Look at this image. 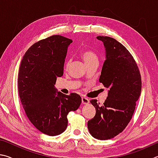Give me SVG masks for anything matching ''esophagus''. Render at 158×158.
Returning a JSON list of instances; mask_svg holds the SVG:
<instances>
[{"label": "esophagus", "instance_id": "1", "mask_svg": "<svg viewBox=\"0 0 158 158\" xmlns=\"http://www.w3.org/2000/svg\"><path fill=\"white\" fill-rule=\"evenodd\" d=\"M82 104L86 105L89 103V100L86 97H82Z\"/></svg>", "mask_w": 158, "mask_h": 158}]
</instances>
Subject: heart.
<instances>
[{
  "instance_id": "1",
  "label": "heart",
  "mask_w": 158,
  "mask_h": 158,
  "mask_svg": "<svg viewBox=\"0 0 158 158\" xmlns=\"http://www.w3.org/2000/svg\"><path fill=\"white\" fill-rule=\"evenodd\" d=\"M81 57L86 65L92 62H98V56L94 52L91 50H85L82 52Z\"/></svg>"
}]
</instances>
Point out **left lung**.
<instances>
[{"mask_svg": "<svg viewBox=\"0 0 158 158\" xmlns=\"http://www.w3.org/2000/svg\"><path fill=\"white\" fill-rule=\"evenodd\" d=\"M106 50V60L99 82L108 88V94L96 108L94 117L87 122L90 134L100 140L110 139L122 132L131 120L142 90L139 68L125 46L114 38L98 36Z\"/></svg>", "mask_w": 158, "mask_h": 158, "instance_id": "left-lung-1", "label": "left lung"}]
</instances>
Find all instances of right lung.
Returning <instances> with one entry per match:
<instances>
[{
    "instance_id": "1",
    "label": "right lung",
    "mask_w": 158,
    "mask_h": 158,
    "mask_svg": "<svg viewBox=\"0 0 158 158\" xmlns=\"http://www.w3.org/2000/svg\"><path fill=\"white\" fill-rule=\"evenodd\" d=\"M73 41L52 35L30 46L23 55L18 73L19 95L28 119L42 133L56 136L65 131L67 114L76 111L82 98L65 95L55 87L64 73L69 46Z\"/></svg>"
}]
</instances>
